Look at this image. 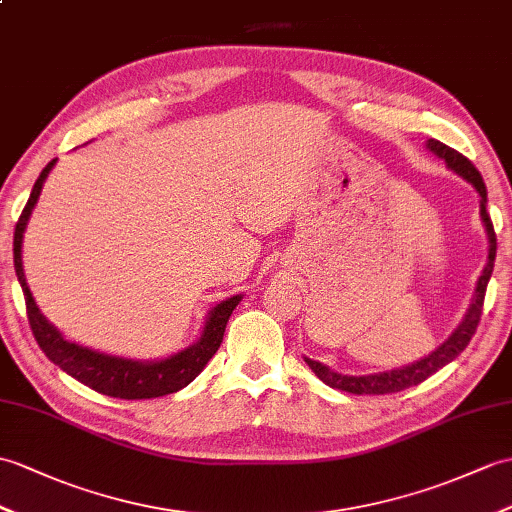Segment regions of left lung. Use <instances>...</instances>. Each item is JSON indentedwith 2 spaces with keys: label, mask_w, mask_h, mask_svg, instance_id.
I'll return each instance as SVG.
<instances>
[{
  "label": "left lung",
  "mask_w": 512,
  "mask_h": 512,
  "mask_svg": "<svg viewBox=\"0 0 512 512\" xmlns=\"http://www.w3.org/2000/svg\"><path fill=\"white\" fill-rule=\"evenodd\" d=\"M427 150L434 152L438 159H443L447 163L449 170H454L458 176L465 178L467 183L475 187V192L480 194V218L484 222L486 237H489V261L482 270V275L478 279V285H475V294L473 301L469 305V310L462 318V323L456 327L454 334H451L441 347L432 351L430 355H425L419 362H412L408 366L395 368V371H386V373H375V375H342L331 371L329 366L320 364L316 360L305 358L307 366L312 368L320 382H325L331 388H338L344 392H353V395H390V392H399L406 390L410 386H417L425 382L427 377L434 375L436 371H441L445 364L451 360H456L458 355L467 349V344L471 342L475 329H478V323L482 318V305H484V294H486V285H489V279L493 275V264H495V251H497V237L489 211H486V185L482 181L480 172L475 170V165L462 157V154L454 148H449L441 141L436 139H427Z\"/></svg>",
  "instance_id": "8db88e82"
}]
</instances>
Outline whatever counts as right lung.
<instances>
[{"mask_svg":"<svg viewBox=\"0 0 512 512\" xmlns=\"http://www.w3.org/2000/svg\"><path fill=\"white\" fill-rule=\"evenodd\" d=\"M56 159L45 165L39 174L37 183L32 187V194L23 207L21 216L15 227V242H13V255H15V272L21 283L23 299H26V312L28 323L34 334V340L39 342L41 351L50 358L58 368H63L67 375L78 379L80 384L89 386L95 392H102L106 397H120V399H152L163 397L192 384L198 377L202 368L213 358V353L220 349V342L224 338V329H227L229 316L242 301V294H235L231 299L218 303L207 316V323L202 327V334L198 342L192 347L178 351L170 358L157 360V362H137L126 358H115V355H106L91 351L87 347H80L76 342H69L63 338L52 323H47L45 316L39 312L37 303L32 299V292L23 275V261H21V244H23V231L30 220V213L37 205L39 194L47 174L54 168Z\"/></svg>","mask_w":512,"mask_h":512,"instance_id":"right-lung-1","label":"right lung"}]
</instances>
